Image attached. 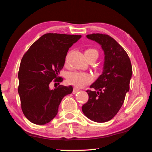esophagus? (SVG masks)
Listing matches in <instances>:
<instances>
[{"instance_id":"esophagus-1","label":"esophagus","mask_w":152,"mask_h":152,"mask_svg":"<svg viewBox=\"0 0 152 152\" xmlns=\"http://www.w3.org/2000/svg\"><path fill=\"white\" fill-rule=\"evenodd\" d=\"M80 91V89L76 88V87H74V89H73V93H76L77 92H78Z\"/></svg>"}]
</instances>
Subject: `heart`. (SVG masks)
I'll list each match as a JSON object with an SVG mask.
<instances>
[{
  "label": "heart",
  "mask_w": 152,
  "mask_h": 152,
  "mask_svg": "<svg viewBox=\"0 0 152 152\" xmlns=\"http://www.w3.org/2000/svg\"><path fill=\"white\" fill-rule=\"evenodd\" d=\"M91 53H96L98 55V51L94 49H87L84 52V54H91ZM66 62H67V58H66ZM67 81L70 84L77 87H83L86 84H89L93 80V76L91 74L84 72L81 71H72L67 74Z\"/></svg>",
  "instance_id": "heart-1"
}]
</instances>
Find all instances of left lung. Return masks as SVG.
Wrapping results in <instances>:
<instances>
[{"label": "left lung", "mask_w": 152, "mask_h": 152, "mask_svg": "<svg viewBox=\"0 0 152 152\" xmlns=\"http://www.w3.org/2000/svg\"><path fill=\"white\" fill-rule=\"evenodd\" d=\"M88 39L101 46L104 52L102 72L88 90L89 99L82 107L84 115L96 123L112 119L124 102L129 91L132 66L127 53L113 38L108 35L92 33Z\"/></svg>", "instance_id": "1"}]
</instances>
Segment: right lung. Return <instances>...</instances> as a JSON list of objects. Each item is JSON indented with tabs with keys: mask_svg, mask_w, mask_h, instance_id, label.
Wrapping results in <instances>:
<instances>
[{
	"mask_svg": "<svg viewBox=\"0 0 152 152\" xmlns=\"http://www.w3.org/2000/svg\"><path fill=\"white\" fill-rule=\"evenodd\" d=\"M81 35L46 33L33 43L20 64L18 88L21 109L27 119L36 125L48 123L58 114L63 98L73 91L72 86L52 90L50 82L58 78L69 48Z\"/></svg>",
	"mask_w": 152,
	"mask_h": 152,
	"instance_id": "add662e5",
	"label": "right lung"
}]
</instances>
